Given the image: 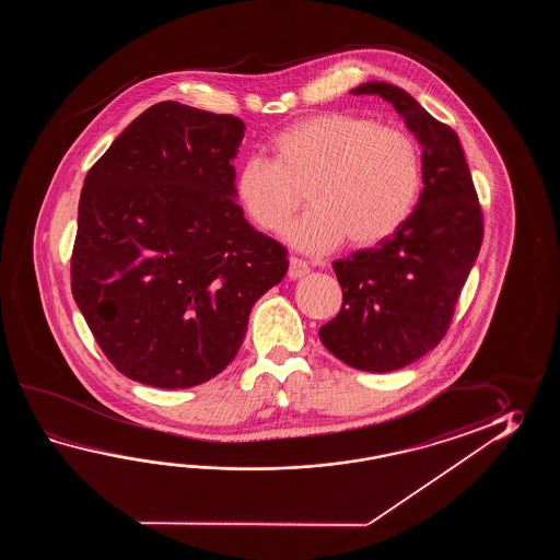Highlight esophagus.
<instances>
[{
    "label": "esophagus",
    "instance_id": "1",
    "mask_svg": "<svg viewBox=\"0 0 560 560\" xmlns=\"http://www.w3.org/2000/svg\"><path fill=\"white\" fill-rule=\"evenodd\" d=\"M308 272V264L304 262V260H300V258H296V256H292V258H290V264H288V276H290L292 280L302 278V276H306Z\"/></svg>",
    "mask_w": 560,
    "mask_h": 560
}]
</instances>
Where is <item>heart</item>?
<instances>
[{
  "label": "heart",
  "mask_w": 560,
  "mask_h": 560,
  "mask_svg": "<svg viewBox=\"0 0 560 560\" xmlns=\"http://www.w3.org/2000/svg\"><path fill=\"white\" fill-rule=\"evenodd\" d=\"M272 160L250 155L236 174V196L256 226L280 234L302 194L310 210L288 230L300 250L322 254L342 240L369 248L390 238L422 194V152L400 128L328 112L276 133Z\"/></svg>",
  "instance_id": "heart-1"
}]
</instances>
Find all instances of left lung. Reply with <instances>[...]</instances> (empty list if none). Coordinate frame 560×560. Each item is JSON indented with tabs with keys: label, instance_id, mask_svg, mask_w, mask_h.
<instances>
[{
	"label": "left lung",
	"instance_id": "1",
	"mask_svg": "<svg viewBox=\"0 0 560 560\" xmlns=\"http://www.w3.org/2000/svg\"><path fill=\"white\" fill-rule=\"evenodd\" d=\"M354 95H381L422 145L424 188L415 212L376 248L332 264L342 308L320 328L322 345L366 372L405 369L439 346L475 264L485 224L456 131L405 90L369 82Z\"/></svg>",
	"mask_w": 560,
	"mask_h": 560
}]
</instances>
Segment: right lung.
<instances>
[{"mask_svg": "<svg viewBox=\"0 0 560 560\" xmlns=\"http://www.w3.org/2000/svg\"><path fill=\"white\" fill-rule=\"evenodd\" d=\"M244 121L160 102L85 176L72 294L95 342L131 381L191 388L238 354L285 248L246 222L232 160Z\"/></svg>", "mask_w": 560, "mask_h": 560, "instance_id": "add662e5", "label": "right lung"}]
</instances>
